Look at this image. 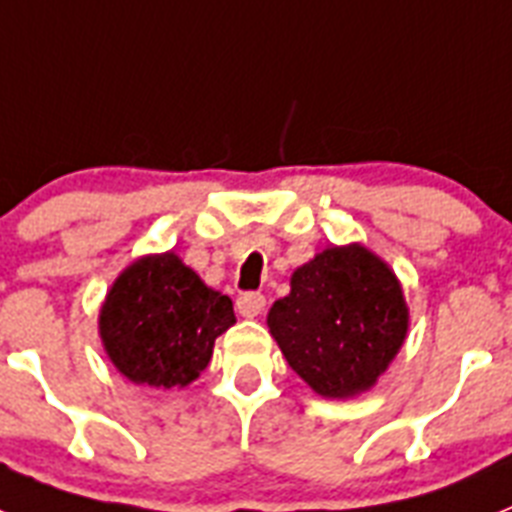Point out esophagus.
I'll use <instances>...</instances> for the list:
<instances>
[{
    "instance_id": "34e87169",
    "label": "esophagus",
    "mask_w": 512,
    "mask_h": 512,
    "mask_svg": "<svg viewBox=\"0 0 512 512\" xmlns=\"http://www.w3.org/2000/svg\"><path fill=\"white\" fill-rule=\"evenodd\" d=\"M236 309L242 317H257L265 312V296L249 291V294H242L236 299Z\"/></svg>"
}]
</instances>
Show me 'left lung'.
Returning a JSON list of instances; mask_svg holds the SVG:
<instances>
[{
  "mask_svg": "<svg viewBox=\"0 0 512 512\" xmlns=\"http://www.w3.org/2000/svg\"><path fill=\"white\" fill-rule=\"evenodd\" d=\"M268 328L309 388L349 398L372 388L401 349L409 309L393 270L369 249L330 247L291 276Z\"/></svg>",
  "mask_w": 512,
  "mask_h": 512,
  "instance_id": "8db88e82",
  "label": "left lung"
}]
</instances>
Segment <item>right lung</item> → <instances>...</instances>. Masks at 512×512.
Instances as JSON below:
<instances>
[{"mask_svg":"<svg viewBox=\"0 0 512 512\" xmlns=\"http://www.w3.org/2000/svg\"><path fill=\"white\" fill-rule=\"evenodd\" d=\"M234 322L229 296L166 252L137 260L117 278L101 309V338L132 382L182 388L208 367L213 343Z\"/></svg>","mask_w":512,"mask_h":512,"instance_id":"1","label":"right lung"}]
</instances>
